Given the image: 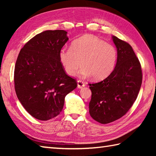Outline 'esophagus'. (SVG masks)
Returning a JSON list of instances; mask_svg holds the SVG:
<instances>
[{"mask_svg": "<svg viewBox=\"0 0 156 156\" xmlns=\"http://www.w3.org/2000/svg\"><path fill=\"white\" fill-rule=\"evenodd\" d=\"M77 84H78V88H82L85 86V84L82 80H78L77 81Z\"/></svg>", "mask_w": 156, "mask_h": 156, "instance_id": "1", "label": "esophagus"}]
</instances>
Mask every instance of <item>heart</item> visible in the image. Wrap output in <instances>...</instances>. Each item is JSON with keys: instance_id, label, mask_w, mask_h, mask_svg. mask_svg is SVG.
I'll return each instance as SVG.
<instances>
[{"instance_id": "obj_1", "label": "heart", "mask_w": 156, "mask_h": 156, "mask_svg": "<svg viewBox=\"0 0 156 156\" xmlns=\"http://www.w3.org/2000/svg\"><path fill=\"white\" fill-rule=\"evenodd\" d=\"M117 52L112 45L91 35L73 41L70 48H62L59 59L66 74L73 76L81 65L80 74L94 80H103L113 71Z\"/></svg>"}]
</instances>
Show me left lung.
Segmentation results:
<instances>
[{"label":"left lung","instance_id":"left-lung-1","mask_svg":"<svg viewBox=\"0 0 156 156\" xmlns=\"http://www.w3.org/2000/svg\"><path fill=\"white\" fill-rule=\"evenodd\" d=\"M117 49L114 70L100 82L88 84L92 92L89 103L91 117L107 124L127 113L136 100L142 83L140 62L128 43L112 37Z\"/></svg>","mask_w":156,"mask_h":156}]
</instances>
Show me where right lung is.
<instances>
[{
	"label": "right lung",
	"mask_w": 156,
	"mask_h": 156,
	"mask_svg": "<svg viewBox=\"0 0 156 156\" xmlns=\"http://www.w3.org/2000/svg\"><path fill=\"white\" fill-rule=\"evenodd\" d=\"M64 30H48L36 35L21 49L16 61V94L32 117L48 121L58 116L65 97L77 87L59 59V52L68 40Z\"/></svg>",
	"instance_id": "1"
}]
</instances>
